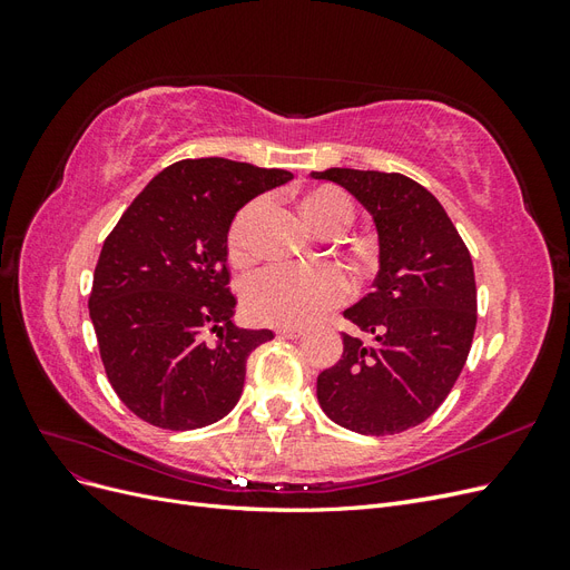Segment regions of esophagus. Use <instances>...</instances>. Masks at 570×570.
<instances>
[{
  "label": "esophagus",
  "instance_id": "1",
  "mask_svg": "<svg viewBox=\"0 0 570 570\" xmlns=\"http://www.w3.org/2000/svg\"><path fill=\"white\" fill-rule=\"evenodd\" d=\"M275 335L285 337V340H299L304 335V327H295V325H281L275 327Z\"/></svg>",
  "mask_w": 570,
  "mask_h": 570
}]
</instances>
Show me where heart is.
<instances>
[{"instance_id": "1", "label": "heart", "mask_w": 570, "mask_h": 570, "mask_svg": "<svg viewBox=\"0 0 570 570\" xmlns=\"http://www.w3.org/2000/svg\"><path fill=\"white\" fill-rule=\"evenodd\" d=\"M264 209L262 199L249 202L233 218L228 230V256L233 264L254 258V226ZM304 214L318 230L352 218V202L335 187H321L304 197ZM352 295V281L337 264L295 266L273 264L249 275L243 299L249 318L271 325H308L333 312Z\"/></svg>"}]
</instances>
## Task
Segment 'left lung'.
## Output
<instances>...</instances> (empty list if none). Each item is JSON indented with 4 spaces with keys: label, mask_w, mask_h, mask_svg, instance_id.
Returning a JSON list of instances; mask_svg holds the SVG:
<instances>
[{
    "label": "left lung",
    "mask_w": 570,
    "mask_h": 570,
    "mask_svg": "<svg viewBox=\"0 0 570 570\" xmlns=\"http://www.w3.org/2000/svg\"><path fill=\"white\" fill-rule=\"evenodd\" d=\"M318 180L342 185L377 228L381 271L373 292L344 318V352L318 375L325 416L358 435H396L433 416L469 358L478 292L469 247L423 185L402 174L327 168Z\"/></svg>",
    "instance_id": "left-lung-1"
}]
</instances>
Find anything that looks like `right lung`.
<instances>
[{"instance_id": "right-lung-1", "label": "right lung", "mask_w": 570, "mask_h": 570, "mask_svg": "<svg viewBox=\"0 0 570 570\" xmlns=\"http://www.w3.org/2000/svg\"><path fill=\"white\" fill-rule=\"evenodd\" d=\"M289 178L183 159L151 178L105 239L88 306L109 383L137 419L195 430L237 404L247 358L273 333L230 321L228 230L237 209Z\"/></svg>"}]
</instances>
